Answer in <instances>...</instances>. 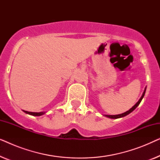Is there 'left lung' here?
<instances>
[{"label":"left lung","instance_id":"8db88e82","mask_svg":"<svg viewBox=\"0 0 160 160\" xmlns=\"http://www.w3.org/2000/svg\"><path fill=\"white\" fill-rule=\"evenodd\" d=\"M146 88L145 89V90H144V92H143V95H142V96H141V98H140V100H138V101L137 102V103L134 106H132V108H131L130 110L129 111H126V112H124V113H121V114H118V115H106V117H108V118H111V119H118V118H121V117H125V116H127V115H128L129 113H130L131 112H132V111H133L135 110V108H137L138 107V105L141 103V100H142V99H143V96H144V95H145V92H146Z\"/></svg>","mask_w":160,"mask_h":160}]
</instances>
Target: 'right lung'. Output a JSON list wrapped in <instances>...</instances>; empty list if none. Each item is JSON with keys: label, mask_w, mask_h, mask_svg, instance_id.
I'll list each match as a JSON object with an SVG mask.
<instances>
[{"label": "right lung", "mask_w": 160, "mask_h": 160, "mask_svg": "<svg viewBox=\"0 0 160 160\" xmlns=\"http://www.w3.org/2000/svg\"><path fill=\"white\" fill-rule=\"evenodd\" d=\"M24 112L26 113H28V114H30V115H32V116H41L43 115L44 112H39V113H37V112H30V111H24Z\"/></svg>", "instance_id": "1"}]
</instances>
